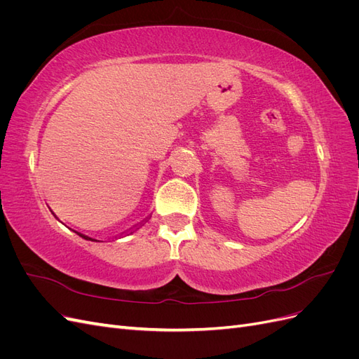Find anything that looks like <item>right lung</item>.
<instances>
[{"instance_id": "obj_1", "label": "right lung", "mask_w": 359, "mask_h": 359, "mask_svg": "<svg viewBox=\"0 0 359 359\" xmlns=\"http://www.w3.org/2000/svg\"><path fill=\"white\" fill-rule=\"evenodd\" d=\"M76 233H78V232H76ZM78 235H81L82 238H85V240H91V238H88V236H85V235H82V233H78Z\"/></svg>"}]
</instances>
